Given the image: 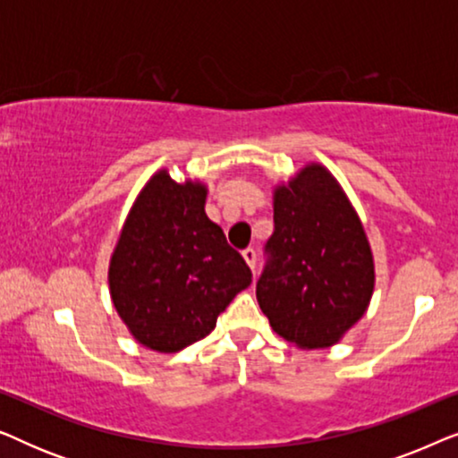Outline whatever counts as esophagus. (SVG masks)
<instances>
[{"label":"esophagus","mask_w":458,"mask_h":458,"mask_svg":"<svg viewBox=\"0 0 458 458\" xmlns=\"http://www.w3.org/2000/svg\"><path fill=\"white\" fill-rule=\"evenodd\" d=\"M242 256H243V260H246V265L254 271V267H256V250L254 248H246L242 252Z\"/></svg>","instance_id":"esophagus-1"}]
</instances>
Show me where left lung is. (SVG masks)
<instances>
[{
  "label": "left lung",
  "mask_w": 458,
  "mask_h": 458,
  "mask_svg": "<svg viewBox=\"0 0 458 458\" xmlns=\"http://www.w3.org/2000/svg\"><path fill=\"white\" fill-rule=\"evenodd\" d=\"M275 231L256 298L275 334L302 350L334 346L365 315L375 262L337 179L309 162L273 190Z\"/></svg>",
  "instance_id": "8db88e82"
}]
</instances>
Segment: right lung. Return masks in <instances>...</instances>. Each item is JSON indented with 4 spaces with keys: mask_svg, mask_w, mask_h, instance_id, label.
<instances>
[{
    "mask_svg": "<svg viewBox=\"0 0 458 458\" xmlns=\"http://www.w3.org/2000/svg\"><path fill=\"white\" fill-rule=\"evenodd\" d=\"M208 187L166 168L137 193L110 256L112 304L141 346L173 354L202 340L252 273L206 216Z\"/></svg>",
    "mask_w": 458,
    "mask_h": 458,
    "instance_id": "add662e5",
    "label": "right lung"
}]
</instances>
